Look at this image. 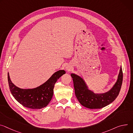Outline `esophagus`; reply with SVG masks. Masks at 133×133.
<instances>
[{
    "label": "esophagus",
    "instance_id": "1",
    "mask_svg": "<svg viewBox=\"0 0 133 133\" xmlns=\"http://www.w3.org/2000/svg\"><path fill=\"white\" fill-rule=\"evenodd\" d=\"M66 70H67V71H69V70H70V68H66Z\"/></svg>",
    "mask_w": 133,
    "mask_h": 133
}]
</instances>
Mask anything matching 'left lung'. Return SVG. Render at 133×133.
Instances as JSON below:
<instances>
[{
    "mask_svg": "<svg viewBox=\"0 0 133 133\" xmlns=\"http://www.w3.org/2000/svg\"><path fill=\"white\" fill-rule=\"evenodd\" d=\"M73 78L75 93L79 103L89 109H101L112 102L118 96L121 89L123 74L120 67L118 79L112 88L106 93H94L88 89L85 83L79 76L71 74Z\"/></svg>",
    "mask_w": 133,
    "mask_h": 133,
    "instance_id": "8db88e82",
    "label": "left lung"
}]
</instances>
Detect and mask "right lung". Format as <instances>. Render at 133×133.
Wrapping results in <instances>:
<instances>
[{"mask_svg": "<svg viewBox=\"0 0 133 133\" xmlns=\"http://www.w3.org/2000/svg\"><path fill=\"white\" fill-rule=\"evenodd\" d=\"M65 73L64 70H58L42 85L32 89H22L17 87L11 82L8 73L9 89L14 98L24 107L39 109L49 104L52 98L56 82Z\"/></svg>", "mask_w": 133, "mask_h": 133, "instance_id": "add662e5", "label": "right lung"}]
</instances>
